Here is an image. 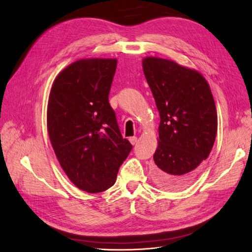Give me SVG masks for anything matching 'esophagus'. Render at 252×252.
<instances>
[{
	"label": "esophagus",
	"mask_w": 252,
	"mask_h": 252,
	"mask_svg": "<svg viewBox=\"0 0 252 252\" xmlns=\"http://www.w3.org/2000/svg\"><path fill=\"white\" fill-rule=\"evenodd\" d=\"M136 141H138V138H136V136H130V138H129V142H130L132 145H134Z\"/></svg>",
	"instance_id": "esophagus-1"
}]
</instances>
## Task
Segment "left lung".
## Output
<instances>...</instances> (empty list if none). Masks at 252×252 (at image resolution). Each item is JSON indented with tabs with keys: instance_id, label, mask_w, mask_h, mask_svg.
I'll use <instances>...</instances> for the list:
<instances>
[{
	"instance_id": "8db88e82",
	"label": "left lung",
	"mask_w": 252,
	"mask_h": 252,
	"mask_svg": "<svg viewBox=\"0 0 252 252\" xmlns=\"http://www.w3.org/2000/svg\"><path fill=\"white\" fill-rule=\"evenodd\" d=\"M143 70L161 119L152 179L159 187L180 190L191 184L215 144V100L200 72L173 61L145 58Z\"/></svg>"
}]
</instances>
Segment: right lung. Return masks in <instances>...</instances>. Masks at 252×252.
<instances>
[{"mask_svg":"<svg viewBox=\"0 0 252 252\" xmlns=\"http://www.w3.org/2000/svg\"><path fill=\"white\" fill-rule=\"evenodd\" d=\"M116 59L75 61L50 90L47 129L60 165L73 184L90 193L116 183L132 145L121 134L108 101Z\"/></svg>","mask_w":252,"mask_h":252,"instance_id":"right-lung-1","label":"right lung"}]
</instances>
